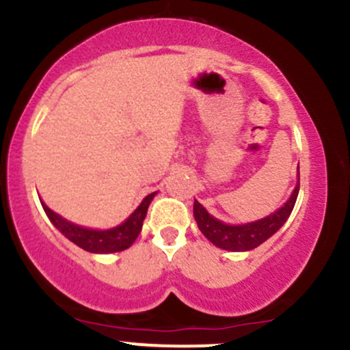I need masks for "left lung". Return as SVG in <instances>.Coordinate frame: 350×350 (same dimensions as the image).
Masks as SVG:
<instances>
[{
	"instance_id": "obj_1",
	"label": "left lung",
	"mask_w": 350,
	"mask_h": 350,
	"mask_svg": "<svg viewBox=\"0 0 350 350\" xmlns=\"http://www.w3.org/2000/svg\"><path fill=\"white\" fill-rule=\"evenodd\" d=\"M299 189L300 181L297 183L290 200L286 201L278 211H275L273 215L267 216V218L263 219H258V221L255 223L238 224V226H234V224H224L221 221H218L216 218H213L198 201H194L193 206L194 219H196L198 228L201 230V233H203L213 245L218 246V248L230 250V252H248V250H253L256 248V246L262 245V243L267 241L271 234H275L280 230L282 224L288 219L290 213H292L293 206H295L297 196H299Z\"/></svg>"
}]
</instances>
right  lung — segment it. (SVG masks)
Listing matches in <instances>:
<instances>
[{"label": "right lung", "mask_w": 350, "mask_h": 350, "mask_svg": "<svg viewBox=\"0 0 350 350\" xmlns=\"http://www.w3.org/2000/svg\"><path fill=\"white\" fill-rule=\"evenodd\" d=\"M154 196H156V193L147 194L144 201L139 204V208L129 216L126 221L119 224V226L112 228V230L105 231L87 230V228L77 226V224L67 221L62 216L55 215L45 203H42V206L45 209L46 216L50 218V221L55 224V228H58L60 233L65 234L77 246L90 253H116L127 250L135 241V238L139 237L142 230V223H144L147 215V208H149Z\"/></svg>", "instance_id": "obj_1"}]
</instances>
